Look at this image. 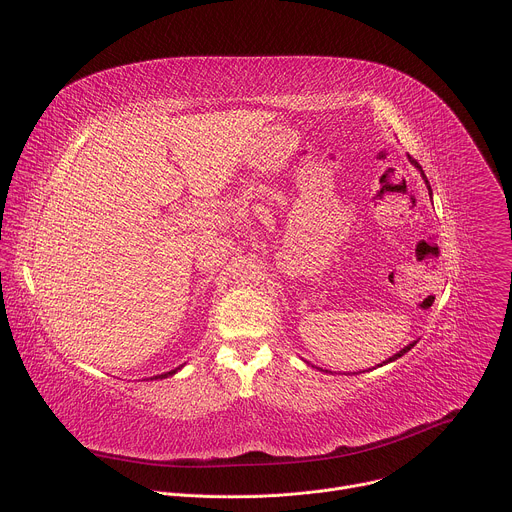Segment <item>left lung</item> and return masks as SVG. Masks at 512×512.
Returning a JSON list of instances; mask_svg holds the SVG:
<instances>
[{
	"instance_id": "1",
	"label": "left lung",
	"mask_w": 512,
	"mask_h": 512,
	"mask_svg": "<svg viewBox=\"0 0 512 512\" xmlns=\"http://www.w3.org/2000/svg\"><path fill=\"white\" fill-rule=\"evenodd\" d=\"M409 160H411V164H415V168H417V170H419V172H421V174H423V170H421V166H419V164H417V160H413V158H411V156H409ZM423 178H425V174H423ZM425 182H427V178H425ZM427 188H429V184H427ZM429 192H431V188H429ZM431 300H433V298H431ZM427 304H431V302H429V300H427ZM413 346H415V342H413V344H407V346H405V348H403V350H399V352H397V354H395V356H391V358H389V360H387V362H393V360H397V358H401V356H403V354H405V352H409V350H411V348H413ZM387 362H383V364H387ZM383 364H381V367H383Z\"/></svg>"
}]
</instances>
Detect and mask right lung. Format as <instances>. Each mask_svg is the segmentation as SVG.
<instances>
[{
  "mask_svg": "<svg viewBox=\"0 0 512 512\" xmlns=\"http://www.w3.org/2000/svg\"><path fill=\"white\" fill-rule=\"evenodd\" d=\"M178 369H174V371H170V373H166V375H160V377H170V375H174ZM158 379V377H156Z\"/></svg>",
  "mask_w": 512,
  "mask_h": 512,
  "instance_id": "1",
  "label": "right lung"
}]
</instances>
